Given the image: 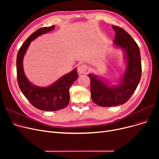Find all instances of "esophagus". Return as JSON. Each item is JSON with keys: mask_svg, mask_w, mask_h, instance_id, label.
I'll return each instance as SVG.
<instances>
[{"mask_svg": "<svg viewBox=\"0 0 159 159\" xmlns=\"http://www.w3.org/2000/svg\"><path fill=\"white\" fill-rule=\"evenodd\" d=\"M87 69H88V66L86 64H80L78 67V72L79 73V74L85 73L86 72Z\"/></svg>", "mask_w": 159, "mask_h": 159, "instance_id": "1", "label": "esophagus"}]
</instances>
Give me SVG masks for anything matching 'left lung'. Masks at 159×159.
<instances>
[{
	"instance_id": "1",
	"label": "left lung",
	"mask_w": 159,
	"mask_h": 159,
	"mask_svg": "<svg viewBox=\"0 0 159 159\" xmlns=\"http://www.w3.org/2000/svg\"><path fill=\"white\" fill-rule=\"evenodd\" d=\"M115 31L113 45L122 49L126 68L117 85H111L106 80L90 73L91 97L98 106L111 107L126 103L135 91L141 78L140 49L135 41L124 30L112 26Z\"/></svg>"
}]
</instances>
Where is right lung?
I'll list each match as a JSON object with an SVG mask.
<instances>
[{
	"mask_svg": "<svg viewBox=\"0 0 159 159\" xmlns=\"http://www.w3.org/2000/svg\"><path fill=\"white\" fill-rule=\"evenodd\" d=\"M54 28L55 26L44 27L33 33L20 47L16 57L17 81L22 93L33 106L46 111H57L68 106L70 101V88L78 78L77 68H75L50 86L40 87L32 84L25 75L23 58L31 42Z\"/></svg>",
	"mask_w": 159,
	"mask_h": 159,
	"instance_id": "right-lung-1",
	"label": "right lung"
}]
</instances>
